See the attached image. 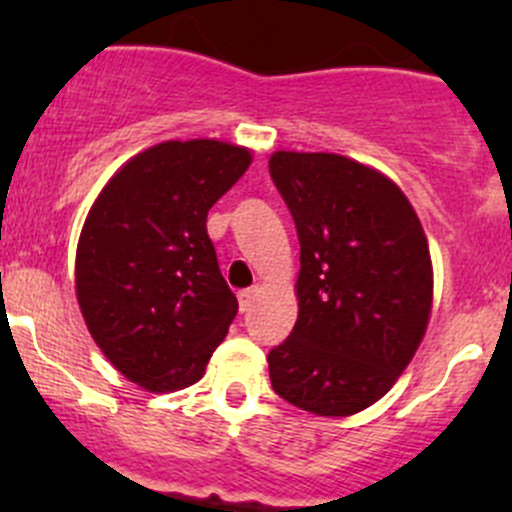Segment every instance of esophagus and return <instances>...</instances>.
Wrapping results in <instances>:
<instances>
[{
  "instance_id": "1",
  "label": "esophagus",
  "mask_w": 512,
  "mask_h": 512,
  "mask_svg": "<svg viewBox=\"0 0 512 512\" xmlns=\"http://www.w3.org/2000/svg\"><path fill=\"white\" fill-rule=\"evenodd\" d=\"M257 297V289L250 287V289H242L240 294H237V302H240V312H250L252 302H255Z\"/></svg>"
}]
</instances>
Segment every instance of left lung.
I'll use <instances>...</instances> for the list:
<instances>
[{
    "label": "left lung",
    "mask_w": 512,
    "mask_h": 512,
    "mask_svg": "<svg viewBox=\"0 0 512 512\" xmlns=\"http://www.w3.org/2000/svg\"><path fill=\"white\" fill-rule=\"evenodd\" d=\"M272 183L299 237V314L267 354L277 396L317 416L379 401L428 327V240L394 180L337 153L277 151Z\"/></svg>",
    "instance_id": "1"
}]
</instances>
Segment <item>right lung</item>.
I'll use <instances>...</instances> for the list:
<instances>
[{"instance_id": "1", "label": "right lung", "mask_w": 512, "mask_h": 512, "mask_svg": "<svg viewBox=\"0 0 512 512\" xmlns=\"http://www.w3.org/2000/svg\"><path fill=\"white\" fill-rule=\"evenodd\" d=\"M247 148L165 141L106 183L76 247V299L91 337L153 394L203 379L237 314L208 237V210L250 168Z\"/></svg>"}]
</instances>
